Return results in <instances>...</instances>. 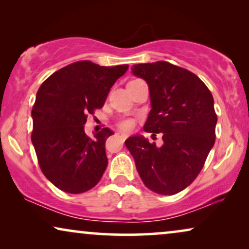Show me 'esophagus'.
Instances as JSON below:
<instances>
[{"label":"esophagus","instance_id":"obj_1","mask_svg":"<svg viewBox=\"0 0 249 249\" xmlns=\"http://www.w3.org/2000/svg\"><path fill=\"white\" fill-rule=\"evenodd\" d=\"M119 136H120V138L122 139V141H124L125 138H127V134H124V132H119L118 134Z\"/></svg>","mask_w":249,"mask_h":249}]
</instances>
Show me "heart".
Listing matches in <instances>:
<instances>
[{
  "instance_id": "b5f03b06",
  "label": "heart",
  "mask_w": 249,
  "mask_h": 249,
  "mask_svg": "<svg viewBox=\"0 0 249 249\" xmlns=\"http://www.w3.org/2000/svg\"><path fill=\"white\" fill-rule=\"evenodd\" d=\"M119 125H120V128L122 129H130L132 127V121L131 120H122L120 121V124H119Z\"/></svg>"
}]
</instances>
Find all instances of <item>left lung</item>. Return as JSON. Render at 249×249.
<instances>
[{"instance_id":"obj_1","label":"left lung","mask_w":249,"mask_h":249,"mask_svg":"<svg viewBox=\"0 0 249 249\" xmlns=\"http://www.w3.org/2000/svg\"><path fill=\"white\" fill-rule=\"evenodd\" d=\"M131 72L148 85L152 108L144 130L162 134L163 145L142 135L124 144L145 186L175 195L196 179L215 142L213 96L196 74L165 61L135 64Z\"/></svg>"}]
</instances>
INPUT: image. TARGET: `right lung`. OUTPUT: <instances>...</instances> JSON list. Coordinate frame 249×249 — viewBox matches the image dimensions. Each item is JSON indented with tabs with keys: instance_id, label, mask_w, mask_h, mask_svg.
I'll return each instance as SVG.
<instances>
[{
	"instance_id": "right-lung-1",
	"label": "right lung",
	"mask_w": 249,
	"mask_h": 249,
	"mask_svg": "<svg viewBox=\"0 0 249 249\" xmlns=\"http://www.w3.org/2000/svg\"><path fill=\"white\" fill-rule=\"evenodd\" d=\"M128 64L101 67L79 61L57 70L40 85L32 110V142L42 172L69 194L95 187L107 166L108 128L89 138L87 114L104 105L108 91L128 70Z\"/></svg>"
}]
</instances>
